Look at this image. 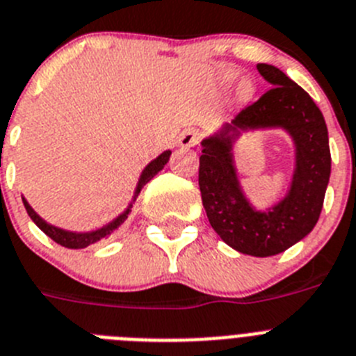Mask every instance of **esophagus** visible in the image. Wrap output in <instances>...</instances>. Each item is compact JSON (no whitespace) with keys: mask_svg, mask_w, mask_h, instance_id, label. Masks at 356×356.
<instances>
[{"mask_svg":"<svg viewBox=\"0 0 356 356\" xmlns=\"http://www.w3.org/2000/svg\"><path fill=\"white\" fill-rule=\"evenodd\" d=\"M199 140H200L199 131H195V129H186V131L179 136L177 143L179 147L182 148H190V147H195V145L199 143Z\"/></svg>","mask_w":356,"mask_h":356,"instance_id":"esophagus-1","label":"esophagus"}]
</instances>
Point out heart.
<instances>
[{"label":"heart","instance_id":"obj_1","mask_svg":"<svg viewBox=\"0 0 356 356\" xmlns=\"http://www.w3.org/2000/svg\"><path fill=\"white\" fill-rule=\"evenodd\" d=\"M233 76H234V73H227V79H233ZM252 92H254V86H252L249 80H243L242 84L238 86V97L243 98V100L251 98Z\"/></svg>","mask_w":356,"mask_h":356}]
</instances>
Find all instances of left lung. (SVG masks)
<instances>
[{"label": "left lung", "instance_id": "1", "mask_svg": "<svg viewBox=\"0 0 356 356\" xmlns=\"http://www.w3.org/2000/svg\"><path fill=\"white\" fill-rule=\"evenodd\" d=\"M259 75L274 86L245 107L231 123L204 138L199 186L204 209L215 233L242 254L274 256L307 236L319 220L332 156L323 113L310 95L270 64ZM280 128L294 145V174L285 197L258 210L241 188L234 145L243 131Z\"/></svg>", "mask_w": 356, "mask_h": 356}]
</instances>
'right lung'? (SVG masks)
Segmentation results:
<instances>
[{
  "label": "right lung",
  "mask_w": 356,
  "mask_h": 356,
  "mask_svg": "<svg viewBox=\"0 0 356 356\" xmlns=\"http://www.w3.org/2000/svg\"><path fill=\"white\" fill-rule=\"evenodd\" d=\"M170 154H172V150H165V152L159 154L156 159L150 161V163L145 166L143 172H141V175H140V179H138L134 195H132L129 206H127V208L123 209L120 215L114 216L113 220L107 222V224H104V225H100V227H97V229L67 231V229H63V227H57V225H54V224H48V222H46L42 216L37 215L35 209H33L32 206L29 204V200L23 197L24 208H26V213H29L30 218L35 222L37 227H39V229H41L44 234H48V236L51 238L54 242H57L58 245L67 247V249H84V247L91 245V243H97V242H100V240H104V238H109L111 234H114L116 231L120 229V225H122L123 222L129 218V213H131V209H132V204H134V200L138 199V195H140L141 188H143L145 184H147V182L157 174V172H161V170L165 168V165L168 163V159H170Z\"/></svg>",
  "instance_id": "right-lung-1"
}]
</instances>
